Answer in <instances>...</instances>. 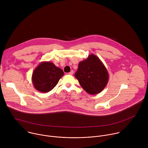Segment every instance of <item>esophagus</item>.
Returning a JSON list of instances; mask_svg holds the SVG:
<instances>
[{"instance_id": "34e87169", "label": "esophagus", "mask_w": 148, "mask_h": 148, "mask_svg": "<svg viewBox=\"0 0 148 148\" xmlns=\"http://www.w3.org/2000/svg\"><path fill=\"white\" fill-rule=\"evenodd\" d=\"M73 74H74V71L73 70H71L70 73H69V74H70V75H73Z\"/></svg>"}]
</instances>
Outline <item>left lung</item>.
Wrapping results in <instances>:
<instances>
[{
	"label": "left lung",
	"instance_id": "8db88e82",
	"mask_svg": "<svg viewBox=\"0 0 148 148\" xmlns=\"http://www.w3.org/2000/svg\"><path fill=\"white\" fill-rule=\"evenodd\" d=\"M75 77L81 87L91 95L101 92L106 87L109 79L106 67L100 59L93 54L79 62Z\"/></svg>",
	"mask_w": 148,
	"mask_h": 148
}]
</instances>
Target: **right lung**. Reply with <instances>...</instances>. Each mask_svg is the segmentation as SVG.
I'll return each instance as SVG.
<instances>
[{
  "instance_id": "1",
  "label": "right lung",
  "mask_w": 148,
  "mask_h": 148,
  "mask_svg": "<svg viewBox=\"0 0 148 148\" xmlns=\"http://www.w3.org/2000/svg\"><path fill=\"white\" fill-rule=\"evenodd\" d=\"M64 75V72L50 61L40 62L32 74V82L36 90L41 92L52 90Z\"/></svg>"
}]
</instances>
